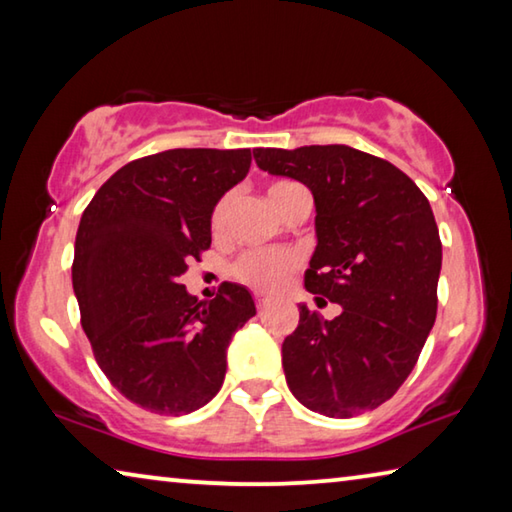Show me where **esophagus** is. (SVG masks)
<instances>
[{"label":"esophagus","instance_id":"1","mask_svg":"<svg viewBox=\"0 0 512 512\" xmlns=\"http://www.w3.org/2000/svg\"><path fill=\"white\" fill-rule=\"evenodd\" d=\"M255 305H257V311H259V314H264V311H266L268 307H271V300H266V298H257V300H255Z\"/></svg>","mask_w":512,"mask_h":512}]
</instances>
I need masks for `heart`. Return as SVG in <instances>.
<instances>
[{
  "label": "heart",
  "instance_id": "obj_1",
  "mask_svg": "<svg viewBox=\"0 0 512 512\" xmlns=\"http://www.w3.org/2000/svg\"><path fill=\"white\" fill-rule=\"evenodd\" d=\"M300 192H305L298 183L293 180H273L271 185L266 187V198L271 201L277 212L282 216L289 212L293 205V198ZM237 194L228 192L223 194L219 201H216L210 219L212 235L216 239H225L230 235L232 225V212H235ZM300 266V255L296 250L277 248V250H248V253L241 255L235 266H232V273L239 282H244L257 293H275L280 291L293 271H298Z\"/></svg>",
  "mask_w": 512,
  "mask_h": 512
}]
</instances>
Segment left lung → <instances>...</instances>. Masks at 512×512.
<instances>
[{"mask_svg": "<svg viewBox=\"0 0 512 512\" xmlns=\"http://www.w3.org/2000/svg\"><path fill=\"white\" fill-rule=\"evenodd\" d=\"M253 155L314 194L318 246L305 289L343 307L323 320L300 305L282 343L291 393L327 418L377 409L411 375L436 323L443 244L427 196L395 164L345 144Z\"/></svg>", "mask_w": 512, "mask_h": 512, "instance_id": "8db88e82", "label": "left lung"}]
</instances>
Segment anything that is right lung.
Segmentation results:
<instances>
[{"mask_svg":"<svg viewBox=\"0 0 512 512\" xmlns=\"http://www.w3.org/2000/svg\"><path fill=\"white\" fill-rule=\"evenodd\" d=\"M250 149H171L128 162L85 207L72 284L94 359L142 409L185 415L219 393L232 334L255 316L239 284L198 302L178 277L212 244L219 198L246 178Z\"/></svg>","mask_w":512,"mask_h":512,"instance_id":"obj_1","label":"right lung"}]
</instances>
